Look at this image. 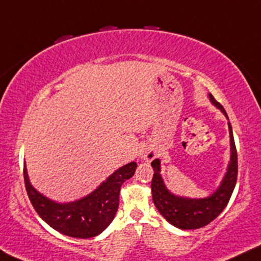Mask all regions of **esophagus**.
Returning a JSON list of instances; mask_svg holds the SVG:
<instances>
[{"mask_svg":"<svg viewBox=\"0 0 261 261\" xmlns=\"http://www.w3.org/2000/svg\"><path fill=\"white\" fill-rule=\"evenodd\" d=\"M156 152L153 151L152 149H147L143 152V156H141V159L144 161H146V162H150V161H152L153 159H156Z\"/></svg>","mask_w":261,"mask_h":261,"instance_id":"obj_1","label":"esophagus"}]
</instances>
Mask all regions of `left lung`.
<instances>
[{"instance_id":"left-lung-1","label":"left lung","mask_w":261,"mask_h":261,"mask_svg":"<svg viewBox=\"0 0 261 261\" xmlns=\"http://www.w3.org/2000/svg\"><path fill=\"white\" fill-rule=\"evenodd\" d=\"M209 99L215 106L224 112L227 117L226 111L221 106L219 101L215 100L212 94H209ZM230 130V143H231V161L227 173L221 182L220 188L213 195L207 198L201 199H190L176 197L167 190L165 182L160 174V161L153 160L151 166L153 168V176L151 181V191H152V199L159 212L170 224L182 230H194L203 227L213 221L215 218L224 211L229 203L231 195H232L234 185L237 181V150L234 145L232 128L229 122Z\"/></svg>"}]
</instances>
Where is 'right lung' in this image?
<instances>
[{
	"instance_id": "obj_1",
	"label": "right lung",
	"mask_w": 261,
	"mask_h": 261,
	"mask_svg": "<svg viewBox=\"0 0 261 261\" xmlns=\"http://www.w3.org/2000/svg\"><path fill=\"white\" fill-rule=\"evenodd\" d=\"M137 163L121 167L87 197L60 204L50 201L32 188L24 166L25 189L35 211L46 223L66 236L91 239L101 233L114 220L120 202V190L125 180L134 175Z\"/></svg>"
}]
</instances>
